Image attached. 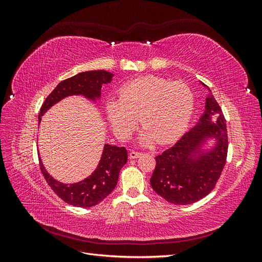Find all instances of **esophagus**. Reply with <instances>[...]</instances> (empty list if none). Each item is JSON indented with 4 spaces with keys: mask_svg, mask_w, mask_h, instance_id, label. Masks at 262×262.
Masks as SVG:
<instances>
[{
    "mask_svg": "<svg viewBox=\"0 0 262 262\" xmlns=\"http://www.w3.org/2000/svg\"><path fill=\"white\" fill-rule=\"evenodd\" d=\"M141 155H142V153L141 152H137V150H131L130 154H129L131 160H134V158H139Z\"/></svg>",
    "mask_w": 262,
    "mask_h": 262,
    "instance_id": "34e87169",
    "label": "esophagus"
}]
</instances>
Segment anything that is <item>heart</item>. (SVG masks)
<instances>
[{
  "instance_id": "b5f03b06",
  "label": "heart",
  "mask_w": 262,
  "mask_h": 262,
  "mask_svg": "<svg viewBox=\"0 0 262 262\" xmlns=\"http://www.w3.org/2000/svg\"><path fill=\"white\" fill-rule=\"evenodd\" d=\"M193 94L184 83L157 76H143L121 87L119 99L106 102V114L118 138L125 140L144 125L140 142L166 144L184 132L193 110Z\"/></svg>"
}]
</instances>
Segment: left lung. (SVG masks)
I'll use <instances>...</instances> for the list:
<instances>
[{
  "mask_svg": "<svg viewBox=\"0 0 262 262\" xmlns=\"http://www.w3.org/2000/svg\"><path fill=\"white\" fill-rule=\"evenodd\" d=\"M211 139L214 143L209 149ZM227 148L225 118L210 94L198 123L172 147L156 156L150 186L157 194L173 204L199 201L215 187L226 163Z\"/></svg>",
  "mask_w": 262,
  "mask_h": 262,
  "instance_id": "left-lung-1",
  "label": "left lung"
}]
</instances>
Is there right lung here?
Here are the masks:
<instances>
[{
    "label": "right lung",
    "mask_w": 262,
    "mask_h": 262,
    "mask_svg": "<svg viewBox=\"0 0 262 262\" xmlns=\"http://www.w3.org/2000/svg\"><path fill=\"white\" fill-rule=\"evenodd\" d=\"M114 74L104 70L86 71L62 81L51 92L40 108L38 115V123L48 110L63 98L81 95L92 101L100 99L102 85L113 81ZM128 161V152L124 147L105 144L97 168L92 175L75 184H63L55 180L46 170L41 158L39 157L40 169L43 177L53 191L61 199L74 207L90 208L98 204L112 193L115 189L120 169Z\"/></svg>",
    "instance_id": "add662e5"
}]
</instances>
